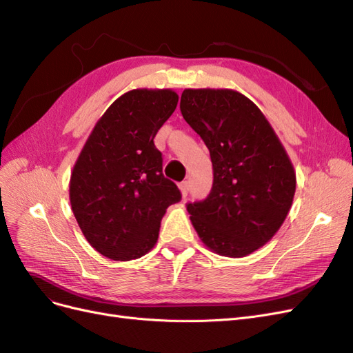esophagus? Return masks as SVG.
Wrapping results in <instances>:
<instances>
[{
    "label": "esophagus",
    "instance_id": "1",
    "mask_svg": "<svg viewBox=\"0 0 353 353\" xmlns=\"http://www.w3.org/2000/svg\"><path fill=\"white\" fill-rule=\"evenodd\" d=\"M178 187H179V190H181V194H183V197H187L188 190H190L187 181H183V183H181Z\"/></svg>",
    "mask_w": 353,
    "mask_h": 353
}]
</instances>
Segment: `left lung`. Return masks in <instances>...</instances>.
<instances>
[{"label": "left lung", "mask_w": 353, "mask_h": 353, "mask_svg": "<svg viewBox=\"0 0 353 353\" xmlns=\"http://www.w3.org/2000/svg\"><path fill=\"white\" fill-rule=\"evenodd\" d=\"M185 122L209 148L213 185L188 203L191 223L210 250L243 258L268 243L292 208L296 174L258 105L232 90H184Z\"/></svg>", "instance_id": "8db88e82"}]
</instances>
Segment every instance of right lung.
Masks as SVG:
<instances>
[{"instance_id":"obj_1","label":"right lung","mask_w":353,"mask_h":353,"mask_svg":"<svg viewBox=\"0 0 353 353\" xmlns=\"http://www.w3.org/2000/svg\"><path fill=\"white\" fill-rule=\"evenodd\" d=\"M172 90H132L95 123L73 166L69 196L85 239L113 261L138 259L159 237L166 209L181 200L163 176L154 137L174 113Z\"/></svg>"}]
</instances>
